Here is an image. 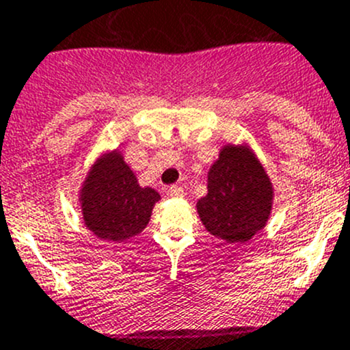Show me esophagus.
Segmentation results:
<instances>
[{"label":"esophagus","mask_w":350,"mask_h":350,"mask_svg":"<svg viewBox=\"0 0 350 350\" xmlns=\"http://www.w3.org/2000/svg\"><path fill=\"white\" fill-rule=\"evenodd\" d=\"M170 194L175 196V198H184V189L180 185H170Z\"/></svg>","instance_id":"34e87169"}]
</instances>
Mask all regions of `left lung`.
<instances>
[{"label":"left lung","instance_id":"1","mask_svg":"<svg viewBox=\"0 0 350 350\" xmlns=\"http://www.w3.org/2000/svg\"><path fill=\"white\" fill-rule=\"evenodd\" d=\"M273 185L247 146H223L208 173V194L198 201L206 230L237 244L262 230L271 213Z\"/></svg>","mask_w":350,"mask_h":350}]
</instances>
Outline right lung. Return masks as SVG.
<instances>
[{"label": "right lung", "mask_w": 350, "mask_h": 350, "mask_svg": "<svg viewBox=\"0 0 350 350\" xmlns=\"http://www.w3.org/2000/svg\"><path fill=\"white\" fill-rule=\"evenodd\" d=\"M79 201L85 227L103 241L120 242L148 227L159 194L141 187L123 156L113 151L91 166Z\"/></svg>", "instance_id": "1"}]
</instances>
